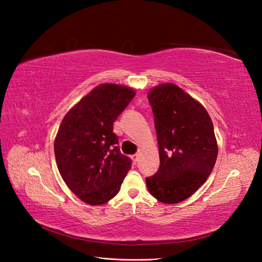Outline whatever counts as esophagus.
Here are the masks:
<instances>
[{
    "mask_svg": "<svg viewBox=\"0 0 262 262\" xmlns=\"http://www.w3.org/2000/svg\"><path fill=\"white\" fill-rule=\"evenodd\" d=\"M131 158H132L133 162H138L139 158H140V155L139 154H134V155L131 156Z\"/></svg>",
    "mask_w": 262,
    "mask_h": 262,
    "instance_id": "34e87169",
    "label": "esophagus"
}]
</instances>
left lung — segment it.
Segmentation results:
<instances>
[{"instance_id":"left-lung-1","label":"left lung","mask_w":262,"mask_h":262,"mask_svg":"<svg viewBox=\"0 0 262 262\" xmlns=\"http://www.w3.org/2000/svg\"><path fill=\"white\" fill-rule=\"evenodd\" d=\"M147 96L161 165L146 186L158 201L178 203L204 184L216 162L213 123L205 108L177 85H160Z\"/></svg>"}]
</instances>
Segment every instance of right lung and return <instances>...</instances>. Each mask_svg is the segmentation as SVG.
<instances>
[{
  "label": "right lung",
  "instance_id": "right-lung-1",
  "mask_svg": "<svg viewBox=\"0 0 262 262\" xmlns=\"http://www.w3.org/2000/svg\"><path fill=\"white\" fill-rule=\"evenodd\" d=\"M136 96L129 87L101 84L63 118L54 141L61 177L80 199L106 203L119 192L131 160L119 149L114 122Z\"/></svg>",
  "mask_w": 262,
  "mask_h": 262
}]
</instances>
